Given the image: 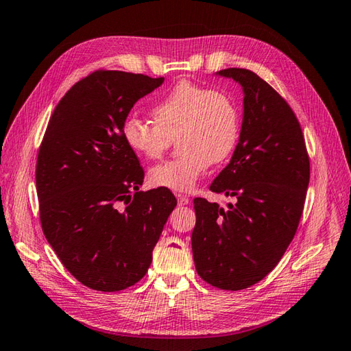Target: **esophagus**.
Instances as JSON below:
<instances>
[{
	"instance_id": "1",
	"label": "esophagus",
	"mask_w": 351,
	"mask_h": 351,
	"mask_svg": "<svg viewBox=\"0 0 351 351\" xmlns=\"http://www.w3.org/2000/svg\"><path fill=\"white\" fill-rule=\"evenodd\" d=\"M176 199H178V204H180L181 206L182 205H189V202H190V199L185 196V195H176Z\"/></svg>"
}]
</instances>
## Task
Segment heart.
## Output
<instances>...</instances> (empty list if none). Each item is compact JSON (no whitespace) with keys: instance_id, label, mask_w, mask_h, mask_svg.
<instances>
[{"instance_id":"heart-1","label":"heart","mask_w":351,"mask_h":351,"mask_svg":"<svg viewBox=\"0 0 351 351\" xmlns=\"http://www.w3.org/2000/svg\"><path fill=\"white\" fill-rule=\"evenodd\" d=\"M151 125L138 117H126L122 138L131 152L145 160H156L178 138L182 152L149 171L156 189L190 191L213 162L232 154L240 134V116L226 93L181 81L155 104Z\"/></svg>"}]
</instances>
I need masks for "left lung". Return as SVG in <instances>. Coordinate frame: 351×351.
Segmentation results:
<instances>
[{
    "instance_id": "8db88e82",
    "label": "left lung",
    "mask_w": 351,
    "mask_h": 351,
    "mask_svg": "<svg viewBox=\"0 0 351 351\" xmlns=\"http://www.w3.org/2000/svg\"><path fill=\"white\" fill-rule=\"evenodd\" d=\"M215 77L234 80L244 96L232 158L210 187L237 202L223 208L195 199L191 249L200 278L238 291L264 279L293 241L309 185V158L299 121L270 84L238 68Z\"/></svg>"
}]
</instances>
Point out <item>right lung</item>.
Masks as SVG:
<instances>
[{"label": "right lung", "instance_id": "obj_1", "mask_svg": "<svg viewBox=\"0 0 351 351\" xmlns=\"http://www.w3.org/2000/svg\"><path fill=\"white\" fill-rule=\"evenodd\" d=\"M162 81L95 72L63 96L45 132L36 167L43 234L73 278L96 291L143 278L176 206L167 189L138 191L143 169L122 138L134 104Z\"/></svg>", "mask_w": 351, "mask_h": 351}]
</instances>
